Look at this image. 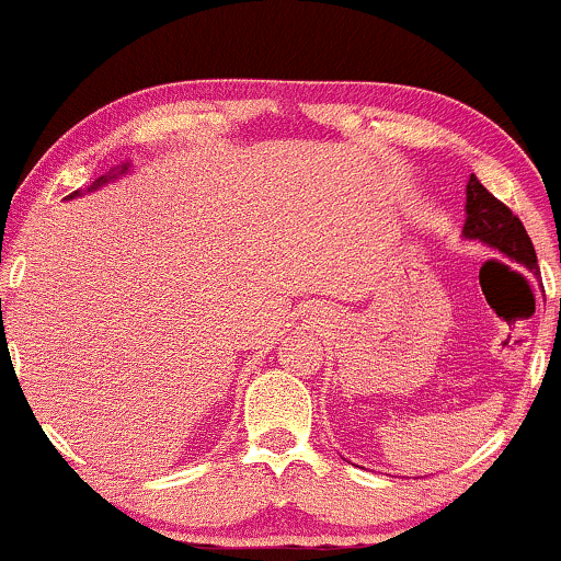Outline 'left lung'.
<instances>
[{"mask_svg":"<svg viewBox=\"0 0 561 561\" xmlns=\"http://www.w3.org/2000/svg\"><path fill=\"white\" fill-rule=\"evenodd\" d=\"M467 221L461 234L465 240H478L488 248L499 250L508 261L519 263L527 272L538 276V259L533 250L530 237L517 216L506 208L501 199H495L491 192L478 182V176L469 179L467 184Z\"/></svg>","mask_w":561,"mask_h":561,"instance_id":"left-lung-1","label":"left lung"}]
</instances>
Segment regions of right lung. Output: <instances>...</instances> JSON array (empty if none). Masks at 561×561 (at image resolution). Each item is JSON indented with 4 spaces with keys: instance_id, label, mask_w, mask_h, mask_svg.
Returning <instances> with one entry per match:
<instances>
[{
    "instance_id": "1",
    "label": "right lung",
    "mask_w": 561,
    "mask_h": 561,
    "mask_svg": "<svg viewBox=\"0 0 561 561\" xmlns=\"http://www.w3.org/2000/svg\"><path fill=\"white\" fill-rule=\"evenodd\" d=\"M128 169H131V163H121V165H115V169H111V171H107V173H105V176L94 179V182H92V184H89V186H87V190H83V192H94V190H100V186H105V184H111V182H115V179H118V176H124V173H128ZM83 192H81V190H76V192H73V195H68L66 199L81 197V195H83Z\"/></svg>"
}]
</instances>
